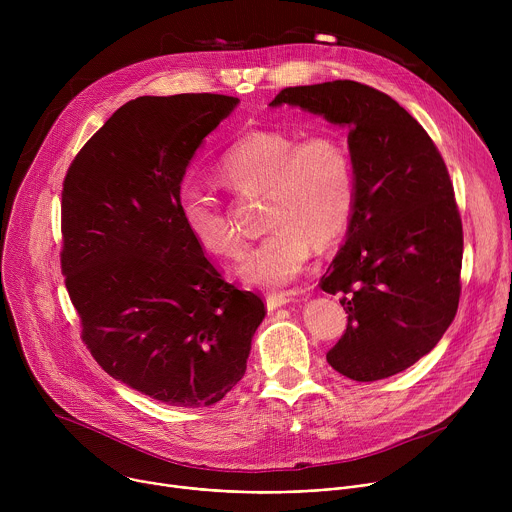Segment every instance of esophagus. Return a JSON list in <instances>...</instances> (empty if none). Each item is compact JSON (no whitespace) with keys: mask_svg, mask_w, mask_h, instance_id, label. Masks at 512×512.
Returning a JSON list of instances; mask_svg holds the SVG:
<instances>
[{"mask_svg":"<svg viewBox=\"0 0 512 512\" xmlns=\"http://www.w3.org/2000/svg\"><path fill=\"white\" fill-rule=\"evenodd\" d=\"M294 300H296L294 294H287V291H281V294H269V296L265 298L267 310L281 308V306H285V304H289V302H294Z\"/></svg>","mask_w":512,"mask_h":512,"instance_id":"1","label":"esophagus"}]
</instances>
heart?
I'll use <instances>...</instances> for the list:
<instances>
[{"mask_svg":"<svg viewBox=\"0 0 512 512\" xmlns=\"http://www.w3.org/2000/svg\"><path fill=\"white\" fill-rule=\"evenodd\" d=\"M221 178L239 198L263 196L269 235L249 251L239 273L263 287L294 281L314 255L350 227L358 180L350 145L336 133L302 137L281 129H255L235 139L218 158ZM178 214L188 235L216 257L237 259L243 237L231 214L198 186L178 194Z\"/></svg>","mask_w":512,"mask_h":512,"instance_id":"heart-1","label":"heart"}]
</instances>
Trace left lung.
Listing matches in <instances>:
<instances>
[{"instance_id":"8db88e82","label":"left lung","mask_w":512,"mask_h":512,"mask_svg":"<svg viewBox=\"0 0 512 512\" xmlns=\"http://www.w3.org/2000/svg\"><path fill=\"white\" fill-rule=\"evenodd\" d=\"M281 103L346 125L356 164L346 243L320 279L348 314L326 360L358 383L393 377L440 342L460 304L464 233L446 162L427 131L369 85L287 87L271 101Z\"/></svg>"}]
</instances>
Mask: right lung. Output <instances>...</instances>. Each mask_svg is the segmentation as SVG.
<instances>
[{
    "instance_id": "right-lung-1",
    "label": "right lung",
    "mask_w": 512,
    "mask_h": 512,
    "mask_svg": "<svg viewBox=\"0 0 512 512\" xmlns=\"http://www.w3.org/2000/svg\"><path fill=\"white\" fill-rule=\"evenodd\" d=\"M237 97L184 93L119 107L68 166L60 269L103 371L174 407H208L245 375L265 318L188 235L180 182Z\"/></svg>"
}]
</instances>
